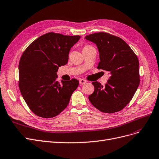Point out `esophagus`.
Here are the masks:
<instances>
[{"mask_svg":"<svg viewBox=\"0 0 159 159\" xmlns=\"http://www.w3.org/2000/svg\"><path fill=\"white\" fill-rule=\"evenodd\" d=\"M86 82L87 81L86 80H84V79H80L79 80L80 84H85L86 83Z\"/></svg>","mask_w":159,"mask_h":159,"instance_id":"34e87169","label":"esophagus"}]
</instances>
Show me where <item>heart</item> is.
I'll use <instances>...</instances> for the list:
<instances>
[{
	"instance_id": "1",
	"label": "heart",
	"mask_w": 159,
	"mask_h": 159,
	"mask_svg": "<svg viewBox=\"0 0 159 159\" xmlns=\"http://www.w3.org/2000/svg\"><path fill=\"white\" fill-rule=\"evenodd\" d=\"M90 47H92V46H90V45H85L84 46V47H83V50L84 49H86V48H90Z\"/></svg>"
}]
</instances>
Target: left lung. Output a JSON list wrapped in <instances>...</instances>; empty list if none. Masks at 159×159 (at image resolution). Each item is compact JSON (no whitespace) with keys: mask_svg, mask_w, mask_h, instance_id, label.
<instances>
[{"mask_svg":"<svg viewBox=\"0 0 159 159\" xmlns=\"http://www.w3.org/2000/svg\"><path fill=\"white\" fill-rule=\"evenodd\" d=\"M98 49L100 62L97 68L110 73L105 86L93 82L94 93L89 99L96 108L104 113H114L124 109L134 96L139 85V60L121 38L106 32L86 35Z\"/></svg>","mask_w":159,"mask_h":159,"instance_id":"1","label":"left lung"}]
</instances>
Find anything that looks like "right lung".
Wrapping results in <instances>:
<instances>
[{"label":"right lung","instance_id":"1","mask_svg":"<svg viewBox=\"0 0 159 159\" xmlns=\"http://www.w3.org/2000/svg\"><path fill=\"white\" fill-rule=\"evenodd\" d=\"M79 35L49 32L41 35L22 53L19 62V88L34 114L43 118L59 114L77 88V79L57 80L59 66L68 62L70 48Z\"/></svg>","mask_w":159,"mask_h":159}]
</instances>
